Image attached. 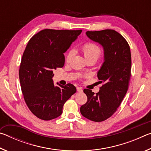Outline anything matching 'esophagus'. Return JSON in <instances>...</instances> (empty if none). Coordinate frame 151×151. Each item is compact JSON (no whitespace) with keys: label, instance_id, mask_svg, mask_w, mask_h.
<instances>
[{"label":"esophagus","instance_id":"34e87169","mask_svg":"<svg viewBox=\"0 0 151 151\" xmlns=\"http://www.w3.org/2000/svg\"><path fill=\"white\" fill-rule=\"evenodd\" d=\"M76 91L79 92V93H81V92L83 91V89H82L81 87H79V86H78V87H76Z\"/></svg>","mask_w":151,"mask_h":151}]
</instances>
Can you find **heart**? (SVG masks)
I'll use <instances>...</instances> for the list:
<instances>
[{
    "instance_id": "b5f03b06",
    "label": "heart",
    "mask_w": 151,
    "mask_h": 151,
    "mask_svg": "<svg viewBox=\"0 0 151 151\" xmlns=\"http://www.w3.org/2000/svg\"><path fill=\"white\" fill-rule=\"evenodd\" d=\"M81 50L87 60L91 59H94L96 60L102 55L101 48L98 45L94 42H87L85 43V44L82 45ZM75 54V51L74 49H70L69 50H68L65 57V62L66 63H70Z\"/></svg>"
}]
</instances>
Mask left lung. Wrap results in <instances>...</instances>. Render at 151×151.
<instances>
[{
  "label": "left lung",
  "instance_id": "1",
  "mask_svg": "<svg viewBox=\"0 0 151 151\" xmlns=\"http://www.w3.org/2000/svg\"><path fill=\"white\" fill-rule=\"evenodd\" d=\"M86 34L104 48V62L97 75L103 86L96 94L90 89H84L87 101L81 106L80 111L92 121L102 122L117 111L129 88L131 50L126 39L114 30L87 31Z\"/></svg>",
  "mask_w": 151,
  "mask_h": 151
}]
</instances>
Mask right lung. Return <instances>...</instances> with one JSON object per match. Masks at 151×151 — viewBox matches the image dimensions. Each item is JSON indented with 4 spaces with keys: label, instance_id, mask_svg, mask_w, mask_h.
<instances>
[{
    "label": "right lung",
    "instance_id": "right-lung-1",
    "mask_svg": "<svg viewBox=\"0 0 151 151\" xmlns=\"http://www.w3.org/2000/svg\"><path fill=\"white\" fill-rule=\"evenodd\" d=\"M82 30L44 29L29 40L19 68L21 91L32 113L44 121L59 116L64 104L76 91L70 83L54 85L53 70L62 68L65 52Z\"/></svg>",
    "mask_w": 151,
    "mask_h": 151
}]
</instances>
